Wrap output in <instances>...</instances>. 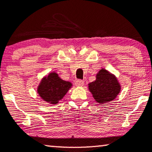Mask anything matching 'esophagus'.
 Segmentation results:
<instances>
[{"instance_id":"1","label":"esophagus","mask_w":152,"mask_h":152,"mask_svg":"<svg viewBox=\"0 0 152 152\" xmlns=\"http://www.w3.org/2000/svg\"><path fill=\"white\" fill-rule=\"evenodd\" d=\"M75 84L77 86H82L84 84V81L81 80H78L76 81Z\"/></svg>"}]
</instances>
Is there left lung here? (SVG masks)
Here are the masks:
<instances>
[{
  "mask_svg": "<svg viewBox=\"0 0 152 152\" xmlns=\"http://www.w3.org/2000/svg\"><path fill=\"white\" fill-rule=\"evenodd\" d=\"M88 88L95 101L103 104L115 99L121 86L115 75L102 68L97 74L95 81L88 84Z\"/></svg>",
  "mask_w": 152,
  "mask_h": 152,
  "instance_id": "left-lung-1",
  "label": "left lung"
}]
</instances>
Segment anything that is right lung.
<instances>
[{
	"instance_id": "1",
	"label": "right lung",
	"mask_w": 152,
	"mask_h": 152,
	"mask_svg": "<svg viewBox=\"0 0 152 152\" xmlns=\"http://www.w3.org/2000/svg\"><path fill=\"white\" fill-rule=\"evenodd\" d=\"M71 86V83L61 80L56 72H53L42 79L37 92L43 100L54 104L63 98Z\"/></svg>"
}]
</instances>
